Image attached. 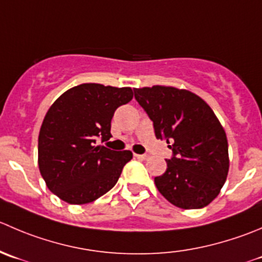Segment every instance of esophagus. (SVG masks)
Wrapping results in <instances>:
<instances>
[{
  "instance_id": "esophagus-1",
  "label": "esophagus",
  "mask_w": 262,
  "mask_h": 262,
  "mask_svg": "<svg viewBox=\"0 0 262 262\" xmlns=\"http://www.w3.org/2000/svg\"><path fill=\"white\" fill-rule=\"evenodd\" d=\"M134 157L139 160H147L148 159V155H138V154H134Z\"/></svg>"
}]
</instances>
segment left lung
<instances>
[{
	"label": "left lung",
	"instance_id": "left-lung-1",
	"mask_svg": "<svg viewBox=\"0 0 262 262\" xmlns=\"http://www.w3.org/2000/svg\"><path fill=\"white\" fill-rule=\"evenodd\" d=\"M134 97L154 121L157 139L172 157L155 178L159 192L180 209H202L214 201L229 171L228 139L209 105L190 91L166 85L134 88Z\"/></svg>",
	"mask_w": 262,
	"mask_h": 262
}]
</instances>
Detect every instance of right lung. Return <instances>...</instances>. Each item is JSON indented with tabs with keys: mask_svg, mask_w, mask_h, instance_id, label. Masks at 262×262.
<instances>
[{
	"mask_svg": "<svg viewBox=\"0 0 262 262\" xmlns=\"http://www.w3.org/2000/svg\"><path fill=\"white\" fill-rule=\"evenodd\" d=\"M133 98L129 87L84 83L51 105L38 137V166L46 185L72 205L93 202L118 182L130 151L96 146L111 138L116 108Z\"/></svg>",
	"mask_w": 262,
	"mask_h": 262,
	"instance_id": "right-lung-1",
	"label": "right lung"
}]
</instances>
